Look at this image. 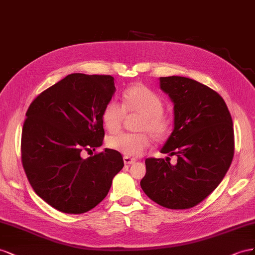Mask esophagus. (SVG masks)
I'll use <instances>...</instances> for the list:
<instances>
[{
  "mask_svg": "<svg viewBox=\"0 0 255 255\" xmlns=\"http://www.w3.org/2000/svg\"><path fill=\"white\" fill-rule=\"evenodd\" d=\"M123 159H124V163L125 164H133L136 161L134 158H130L128 156H124Z\"/></svg>",
  "mask_w": 255,
  "mask_h": 255,
  "instance_id": "esophagus-1",
  "label": "esophagus"
}]
</instances>
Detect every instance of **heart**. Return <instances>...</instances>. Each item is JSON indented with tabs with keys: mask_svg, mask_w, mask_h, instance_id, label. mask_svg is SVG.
<instances>
[{
	"mask_svg": "<svg viewBox=\"0 0 255 255\" xmlns=\"http://www.w3.org/2000/svg\"><path fill=\"white\" fill-rule=\"evenodd\" d=\"M122 105L109 101L101 112V122L108 131L120 129L126 112L142 114L137 130L142 132H120L108 137L107 145L128 157H139L149 146V132L157 140L164 139L171 131V121L162 113L163 101L155 92L144 85H134L124 90Z\"/></svg>",
	"mask_w": 255,
	"mask_h": 255,
	"instance_id": "heart-1",
	"label": "heart"
}]
</instances>
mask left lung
<instances>
[{
  "mask_svg": "<svg viewBox=\"0 0 255 255\" xmlns=\"http://www.w3.org/2000/svg\"><path fill=\"white\" fill-rule=\"evenodd\" d=\"M159 81L174 105V129L160 151L175 155L177 163L147 158L140 185L159 205L191 208L215 190L230 168L234 156L232 118L223 98L208 86L178 76Z\"/></svg>",
  "mask_w": 255,
  "mask_h": 255,
  "instance_id": "left-lung-1",
  "label": "left lung"
}]
</instances>
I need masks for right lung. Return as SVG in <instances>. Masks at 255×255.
Masks as SVG:
<instances>
[{
    "label": "right lung",
    "instance_id": "add662e5",
    "mask_svg": "<svg viewBox=\"0 0 255 255\" xmlns=\"http://www.w3.org/2000/svg\"><path fill=\"white\" fill-rule=\"evenodd\" d=\"M114 93L111 76L71 74L27 109L21 136L23 169L36 194L62 213L93 209L123 169L122 155L110 148L81 156L103 145L101 112Z\"/></svg>",
    "mask_w": 255,
    "mask_h": 255
}]
</instances>
